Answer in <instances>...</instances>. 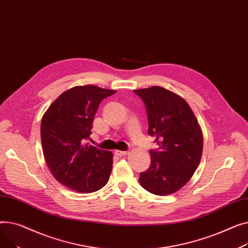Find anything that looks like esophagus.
I'll list each match as a JSON object with an SVG mask.
<instances>
[{"label":"esophagus","instance_id":"34e87169","mask_svg":"<svg viewBox=\"0 0 248 248\" xmlns=\"http://www.w3.org/2000/svg\"><path fill=\"white\" fill-rule=\"evenodd\" d=\"M114 154H115L116 156H125V155H127V154H128V151H121V150H116V151L114 152Z\"/></svg>","mask_w":248,"mask_h":248}]
</instances>
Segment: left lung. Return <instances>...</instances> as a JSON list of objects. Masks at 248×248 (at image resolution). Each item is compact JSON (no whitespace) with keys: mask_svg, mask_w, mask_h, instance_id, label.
<instances>
[{"mask_svg":"<svg viewBox=\"0 0 248 248\" xmlns=\"http://www.w3.org/2000/svg\"><path fill=\"white\" fill-rule=\"evenodd\" d=\"M134 93L146 107L148 134L159 145L150 150V167L140 173L139 182L155 195L172 194L190 180L200 163L201 128L187 102L177 94L158 86Z\"/></svg>","mask_w":248,"mask_h":248,"instance_id":"1","label":"left lung"}]
</instances>
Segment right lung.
<instances>
[{
  "mask_svg": "<svg viewBox=\"0 0 248 248\" xmlns=\"http://www.w3.org/2000/svg\"><path fill=\"white\" fill-rule=\"evenodd\" d=\"M116 91L93 85L76 86L50 105L41 122L46 163L57 181L81 193L95 192L109 180L111 151L87 143L101 101Z\"/></svg>",
  "mask_w": 248,
  "mask_h": 248,
  "instance_id": "right-lung-1",
  "label": "right lung"
}]
</instances>
